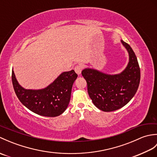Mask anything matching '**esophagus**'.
I'll use <instances>...</instances> for the list:
<instances>
[{
    "instance_id": "obj_1",
    "label": "esophagus",
    "mask_w": 157,
    "mask_h": 157,
    "mask_svg": "<svg viewBox=\"0 0 157 157\" xmlns=\"http://www.w3.org/2000/svg\"><path fill=\"white\" fill-rule=\"evenodd\" d=\"M74 70H75V71L76 72L77 74L80 75V74H81V73H82V67H81L80 65H77V66H75V67Z\"/></svg>"
}]
</instances>
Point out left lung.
<instances>
[{
    "label": "left lung",
    "instance_id": "8db88e82",
    "mask_svg": "<svg viewBox=\"0 0 157 157\" xmlns=\"http://www.w3.org/2000/svg\"><path fill=\"white\" fill-rule=\"evenodd\" d=\"M121 42L129 55V62L121 73L108 74L92 68L82 71L92 102L105 112L116 111L128 104L137 92L140 80V69L134 51L122 40Z\"/></svg>",
    "mask_w": 157,
    "mask_h": 157
}]
</instances>
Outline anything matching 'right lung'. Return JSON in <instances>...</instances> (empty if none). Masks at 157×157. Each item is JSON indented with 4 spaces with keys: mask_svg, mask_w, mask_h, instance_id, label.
I'll return each instance as SVG.
<instances>
[{
    "mask_svg": "<svg viewBox=\"0 0 157 157\" xmlns=\"http://www.w3.org/2000/svg\"><path fill=\"white\" fill-rule=\"evenodd\" d=\"M77 78L74 70L64 71L44 88L25 89L19 84L12 70L13 88L20 102L36 114L51 117L61 115L67 108Z\"/></svg>",
    "mask_w": 157,
    "mask_h": 157,
    "instance_id": "1",
    "label": "right lung"
}]
</instances>
